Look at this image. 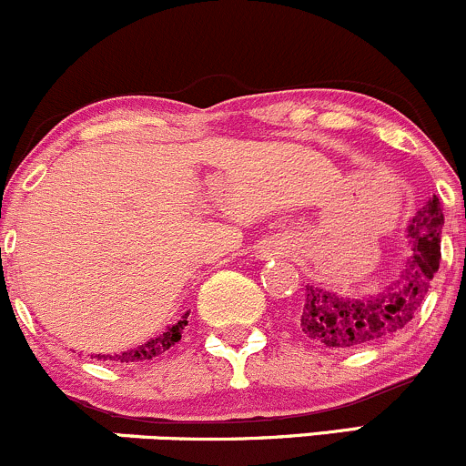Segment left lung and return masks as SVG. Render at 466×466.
<instances>
[{
    "mask_svg": "<svg viewBox=\"0 0 466 466\" xmlns=\"http://www.w3.org/2000/svg\"><path fill=\"white\" fill-rule=\"evenodd\" d=\"M442 225L441 201L433 197L409 225L413 257L407 260L400 280L387 289L351 299L316 285H305V300L299 311L303 334L329 350H356L391 339L405 329L420 309L431 279L441 268Z\"/></svg>",
    "mask_w": 466,
    "mask_h": 466,
    "instance_id": "obj_1",
    "label": "left lung"
}]
</instances>
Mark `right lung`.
Listing matches in <instances>:
<instances>
[{"mask_svg": "<svg viewBox=\"0 0 466 466\" xmlns=\"http://www.w3.org/2000/svg\"><path fill=\"white\" fill-rule=\"evenodd\" d=\"M187 316H190V314L183 316V319L178 320L177 325H172L170 329L163 331L161 336H157V339L143 342V345L135 347V350L121 351V354H115V356H112V354H108V356L99 354V356H96V360H115V362H143V360H152V358L161 356L163 351H167V350H170V347H175L177 342L181 340L183 329H186V325H187Z\"/></svg>", "mask_w": 466, "mask_h": 466, "instance_id": "obj_1", "label": "right lung"}]
</instances>
